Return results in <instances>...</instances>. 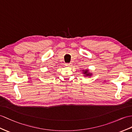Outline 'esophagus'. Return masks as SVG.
<instances>
[{
	"label": "esophagus",
	"mask_w": 132,
	"mask_h": 132,
	"mask_svg": "<svg viewBox=\"0 0 132 132\" xmlns=\"http://www.w3.org/2000/svg\"><path fill=\"white\" fill-rule=\"evenodd\" d=\"M70 65V63H67V64H65V66H67V67H69Z\"/></svg>",
	"instance_id": "esophagus-1"
}]
</instances>
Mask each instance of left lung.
<instances>
[{
    "mask_svg": "<svg viewBox=\"0 0 132 132\" xmlns=\"http://www.w3.org/2000/svg\"><path fill=\"white\" fill-rule=\"evenodd\" d=\"M83 73H84L86 76H91V74L90 73H88V70H85V71H83Z\"/></svg>",
    "mask_w": 132,
    "mask_h": 132,
    "instance_id": "8db88e82",
    "label": "left lung"
}]
</instances>
